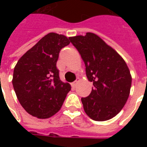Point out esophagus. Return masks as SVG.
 Listing matches in <instances>:
<instances>
[{"instance_id":"esophagus-1","label":"esophagus","mask_w":147,"mask_h":147,"mask_svg":"<svg viewBox=\"0 0 147 147\" xmlns=\"http://www.w3.org/2000/svg\"><path fill=\"white\" fill-rule=\"evenodd\" d=\"M71 85L72 88H76V86H77V85H78V82H77V81H75V82H73L71 83Z\"/></svg>"}]
</instances>
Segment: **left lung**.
Returning <instances> with one entry per match:
<instances>
[{
	"instance_id": "1",
	"label": "left lung",
	"mask_w": 147,
	"mask_h": 147,
	"mask_svg": "<svg viewBox=\"0 0 147 147\" xmlns=\"http://www.w3.org/2000/svg\"><path fill=\"white\" fill-rule=\"evenodd\" d=\"M85 62L86 76L94 88L82 98L88 116L96 121H105L121 111L130 94L132 78L123 59L98 35L69 37Z\"/></svg>"
}]
</instances>
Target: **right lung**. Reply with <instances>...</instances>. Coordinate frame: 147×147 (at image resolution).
I'll list each match as a JSON object with an SVG mask.
<instances>
[{"instance_id":"obj_1","label":"right lung","mask_w":147,"mask_h":147,"mask_svg":"<svg viewBox=\"0 0 147 147\" xmlns=\"http://www.w3.org/2000/svg\"><path fill=\"white\" fill-rule=\"evenodd\" d=\"M69 38L49 33L22 55L15 65L13 86L25 111L37 118H49L62 106L71 90L60 80L56 62L59 53L70 43Z\"/></svg>"}]
</instances>
